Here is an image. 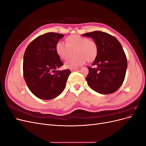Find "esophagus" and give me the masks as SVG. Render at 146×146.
Listing matches in <instances>:
<instances>
[{"mask_svg": "<svg viewBox=\"0 0 146 146\" xmlns=\"http://www.w3.org/2000/svg\"><path fill=\"white\" fill-rule=\"evenodd\" d=\"M77 69H78L77 68H72V69H70V70H71V71H74V70H76Z\"/></svg>", "mask_w": 146, "mask_h": 146, "instance_id": "34e87169", "label": "esophagus"}]
</instances>
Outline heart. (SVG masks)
Wrapping results in <instances>:
<instances>
[{
  "instance_id": "1",
  "label": "heart",
  "mask_w": 146,
  "mask_h": 146,
  "mask_svg": "<svg viewBox=\"0 0 146 146\" xmlns=\"http://www.w3.org/2000/svg\"><path fill=\"white\" fill-rule=\"evenodd\" d=\"M66 43L61 41L57 42L55 50L63 60L69 58L74 51L75 55L66 61V68H76L83 65L86 61L91 62L94 60L98 54V44L87 37L72 35L66 38Z\"/></svg>"
}]
</instances>
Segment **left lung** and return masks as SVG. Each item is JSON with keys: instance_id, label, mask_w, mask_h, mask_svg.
<instances>
[{"instance_id": "obj_1", "label": "left lung", "mask_w": 146, "mask_h": 146, "mask_svg": "<svg viewBox=\"0 0 146 146\" xmlns=\"http://www.w3.org/2000/svg\"><path fill=\"white\" fill-rule=\"evenodd\" d=\"M92 38L98 46V54L86 78L91 89L102 94L116 92L125 79L127 57L121 43L112 35L95 31L82 35Z\"/></svg>"}]
</instances>
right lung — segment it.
<instances>
[{"instance_id": "add662e5", "label": "right lung", "mask_w": 146, "mask_h": 146, "mask_svg": "<svg viewBox=\"0 0 146 146\" xmlns=\"http://www.w3.org/2000/svg\"><path fill=\"white\" fill-rule=\"evenodd\" d=\"M63 35L49 32L38 36L28 45L23 61V74L30 91L37 98L50 100L66 86L70 70H55L63 65L55 46Z\"/></svg>"}]
</instances>
